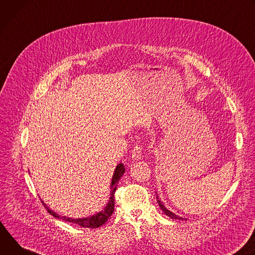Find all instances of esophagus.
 Listing matches in <instances>:
<instances>
[{"mask_svg": "<svg viewBox=\"0 0 255 255\" xmlns=\"http://www.w3.org/2000/svg\"><path fill=\"white\" fill-rule=\"evenodd\" d=\"M142 150L143 148L140 147L139 145H136L133 147V150L131 152V159L132 160H138L142 157Z\"/></svg>", "mask_w": 255, "mask_h": 255, "instance_id": "obj_1", "label": "esophagus"}]
</instances>
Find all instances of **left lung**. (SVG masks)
Returning <instances> with one entry per match:
<instances>
[{"label": "left lung", "instance_id": "8db88e82", "mask_svg": "<svg viewBox=\"0 0 255 255\" xmlns=\"http://www.w3.org/2000/svg\"><path fill=\"white\" fill-rule=\"evenodd\" d=\"M156 197H157V202H158V204H159L161 210L164 212V214H166L168 217H170L171 219H175V220H185V218H182V217H180V216H178V215H175L174 213H172L171 211H169L167 208H165V206L163 205V203L159 200V197H158L157 193H156Z\"/></svg>", "mask_w": 255, "mask_h": 255}]
</instances>
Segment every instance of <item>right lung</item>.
<instances>
[{
  "instance_id": "obj_1",
  "label": "right lung",
  "mask_w": 255,
  "mask_h": 255,
  "mask_svg": "<svg viewBox=\"0 0 255 255\" xmlns=\"http://www.w3.org/2000/svg\"><path fill=\"white\" fill-rule=\"evenodd\" d=\"M125 172H126V169H125L124 164L123 163L118 164V166L115 169V173H113L111 183H110V196H109L108 203L106 204V206L103 208L102 211H100L99 213H96L92 216H88L86 218H77V219L62 216V215L56 214L54 211L50 210L41 199H40V201L42 202V204L45 207V209L47 210V212L56 219L68 222V223L76 224L83 228H92V229L98 228L110 218L113 211H115V192L118 187V182L120 181V179L122 178V176L124 175Z\"/></svg>"
}]
</instances>
